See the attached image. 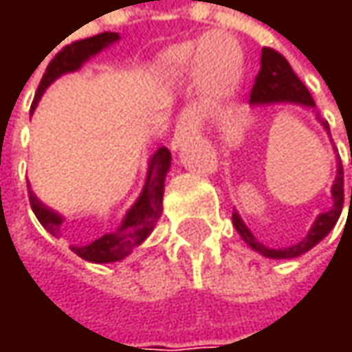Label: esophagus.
I'll return each instance as SVG.
<instances>
[{"label": "esophagus", "mask_w": 352, "mask_h": 352, "mask_svg": "<svg viewBox=\"0 0 352 352\" xmlns=\"http://www.w3.org/2000/svg\"><path fill=\"white\" fill-rule=\"evenodd\" d=\"M195 134H197V116H195L193 109L187 107V109L181 111L179 122H177L175 126V136H173V142H171L173 144V151L185 146Z\"/></svg>", "instance_id": "esophagus-1"}]
</instances>
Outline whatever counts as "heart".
I'll return each instance as SVG.
<instances>
[{"label":"heart","mask_w":352,"mask_h":352,"mask_svg":"<svg viewBox=\"0 0 352 352\" xmlns=\"http://www.w3.org/2000/svg\"><path fill=\"white\" fill-rule=\"evenodd\" d=\"M218 36H208L197 42L181 44L171 52V65L177 71L204 75V81L210 91L226 94L239 79L241 71V52L234 42L230 46L218 42Z\"/></svg>","instance_id":"heart-1"}]
</instances>
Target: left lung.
<instances>
[{
    "label": "left lung",
    "mask_w": 352,
    "mask_h": 352,
    "mask_svg": "<svg viewBox=\"0 0 352 352\" xmlns=\"http://www.w3.org/2000/svg\"><path fill=\"white\" fill-rule=\"evenodd\" d=\"M277 102H287V104H298V106L306 107H316L310 91L306 89V85L300 81V77L294 73L292 65L287 63V58L265 46L263 48V54H261V69H258V75L254 79V85H252V91H250V104L252 106H258V104H277ZM320 120V118H318ZM322 126L328 130L330 134V128H328V122L320 120ZM332 208L324 214H320L314 222V226L310 228V232L306 234V239H302L298 245L287 246V248H269L263 243H258L250 230L245 226V222L241 220V216L234 212L232 214V222H234V228L239 230V234L245 239L246 243L250 245V248H254L256 252H261L263 256H269V258H294V256H300L304 252H308L310 248L314 246L334 228L340 212H342V204H344V175H342V163L338 161V173L336 179L332 183ZM351 204H352V187H351Z\"/></svg>",
    "instance_id": "left-lung-1"
}]
</instances>
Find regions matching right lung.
<instances>
[{
    "instance_id": "1",
    "label": "right lung",
    "mask_w": 352,
    "mask_h": 352,
    "mask_svg": "<svg viewBox=\"0 0 352 352\" xmlns=\"http://www.w3.org/2000/svg\"><path fill=\"white\" fill-rule=\"evenodd\" d=\"M120 36L116 32H104V34L91 36L85 40H77L73 44H67L46 67L40 85L36 89L34 104L32 109L38 104V100L42 98L44 89L58 79L63 73H71L77 71L85 60H89V56L98 54L102 48L109 46L111 42H116ZM171 167V153L161 146L151 163H148V173H146V183L142 187L140 197L136 199V204L128 210V214L124 216L122 224L118 230L107 232L104 236L85 243V245H71V250L75 254H79L81 258L89 261V263H113V261H122L124 256H128L132 252V248L144 243V239L153 232L157 220L161 218L163 212V191H165V177ZM30 193V206L32 212L36 214L38 222L52 234V236H60V224H63V216H58L54 210L46 208L32 191Z\"/></svg>"
}]
</instances>
